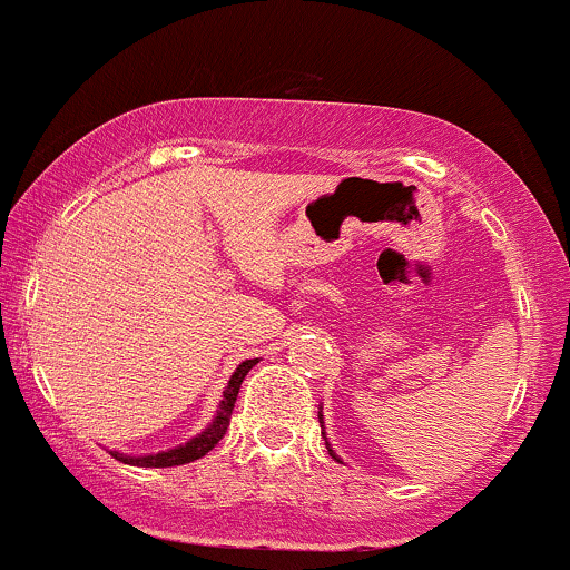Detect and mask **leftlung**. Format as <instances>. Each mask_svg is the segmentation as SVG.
<instances>
[{"mask_svg":"<svg viewBox=\"0 0 570 570\" xmlns=\"http://www.w3.org/2000/svg\"><path fill=\"white\" fill-rule=\"evenodd\" d=\"M318 422H322V414H318ZM322 428H324V422H322ZM324 435V433H322ZM327 452H330V458H333V460H337V462H341V458H337V454L333 452V449H330V443H327Z\"/></svg>","mask_w":570,"mask_h":570,"instance_id":"left-lung-1","label":"left lung"}]
</instances>
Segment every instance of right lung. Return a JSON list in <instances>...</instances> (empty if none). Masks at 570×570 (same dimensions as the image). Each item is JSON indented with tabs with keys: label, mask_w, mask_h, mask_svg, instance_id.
I'll return each instance as SVG.
<instances>
[{
	"label": "right lung",
	"mask_w": 570,
	"mask_h": 570,
	"mask_svg": "<svg viewBox=\"0 0 570 570\" xmlns=\"http://www.w3.org/2000/svg\"><path fill=\"white\" fill-rule=\"evenodd\" d=\"M254 365H256V360H246V362H240V365H237L233 379H229L227 390H224L222 403H218L214 422H210L208 428H205L197 438H191V441L180 443V446L167 449V452H159V454H142V458H129V454L112 452V458L127 462V465H140V468H173V465H186V462L205 458V454H208L210 449H214L216 443L222 441L224 433H227L229 419H233L237 392H240L243 379L248 376V371H252Z\"/></svg>",
	"instance_id": "add662e5"
}]
</instances>
